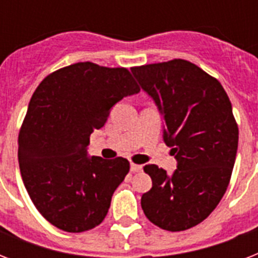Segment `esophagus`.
<instances>
[{
	"label": "esophagus",
	"instance_id": "34e87169",
	"mask_svg": "<svg viewBox=\"0 0 258 258\" xmlns=\"http://www.w3.org/2000/svg\"><path fill=\"white\" fill-rule=\"evenodd\" d=\"M143 170V167H142L141 165H135V163H131V171L133 172H139Z\"/></svg>",
	"mask_w": 258,
	"mask_h": 258
}]
</instances>
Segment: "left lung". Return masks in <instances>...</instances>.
Masks as SVG:
<instances>
[{
	"label": "left lung",
	"mask_w": 258,
	"mask_h": 258,
	"mask_svg": "<svg viewBox=\"0 0 258 258\" xmlns=\"http://www.w3.org/2000/svg\"><path fill=\"white\" fill-rule=\"evenodd\" d=\"M133 74L163 115V139L178 161L171 176L157 165L143 167L153 187L142 209L161 229L187 230L210 216L230 182L238 147L232 103L216 78L187 60L134 67Z\"/></svg>",
	"instance_id": "1"
}]
</instances>
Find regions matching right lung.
I'll return each instance as SVG.
<instances>
[{
    "label": "right lung",
    "mask_w": 258,
    "mask_h": 258,
    "mask_svg": "<svg viewBox=\"0 0 258 258\" xmlns=\"http://www.w3.org/2000/svg\"><path fill=\"white\" fill-rule=\"evenodd\" d=\"M139 91L127 68L91 61L54 71L36 88L18 134V163L30 200L53 226L82 233L104 220L130 162L89 158L87 146L111 107Z\"/></svg>",
    "instance_id": "1"
}]
</instances>
